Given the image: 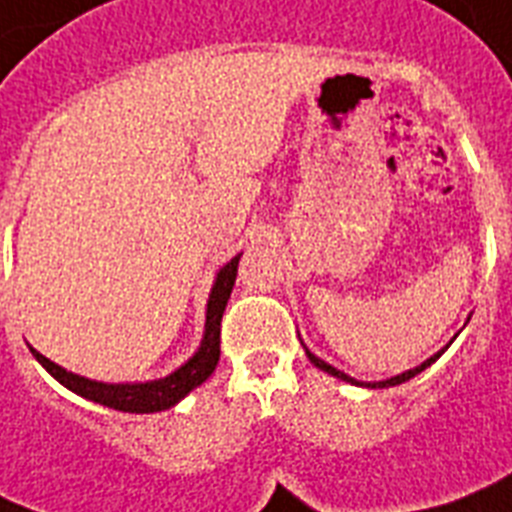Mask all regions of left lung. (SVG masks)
Here are the masks:
<instances>
[{"label": "left lung", "instance_id": "8db88e82", "mask_svg": "<svg viewBox=\"0 0 512 512\" xmlns=\"http://www.w3.org/2000/svg\"><path fill=\"white\" fill-rule=\"evenodd\" d=\"M306 353H308V350H306ZM439 356H442V350H439L437 356H432V358H429V361H424V363H421V366H416V369L405 371V374H400V377H392V379H387V382H379V387H387V384H390V387H395V384H403V382H408V379H413V377H416V374H421V371H424L426 366H432V363L437 361ZM308 361L314 363L316 369H322V371H327V374H332V377H337V379H345V382H356V379L345 377V374H342V371H337L335 366H329V363H324L322 358H316L314 353H308ZM374 387H377V384H374Z\"/></svg>", "mask_w": 512, "mask_h": 512}]
</instances>
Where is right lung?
Wrapping results in <instances>:
<instances>
[{"mask_svg":"<svg viewBox=\"0 0 512 512\" xmlns=\"http://www.w3.org/2000/svg\"><path fill=\"white\" fill-rule=\"evenodd\" d=\"M238 261L240 253L227 266H222L217 274V282L211 287L209 295V308H206V332L204 342L193 358L185 366L170 374V377L156 379V382H143V384H104L94 382V379L78 377L73 371H65L62 366L52 363L44 358L38 350L31 348L36 361L52 374L57 382H62L67 390L78 392L80 398L94 400V403L107 405L114 411L125 413H156L167 411L175 403L188 395L190 390H196L198 384H204L211 377V371L217 369L219 361V329H222V314H225L227 298L232 293L235 277H238Z\"/></svg>","mask_w":512,"mask_h":512,"instance_id":"obj_1","label":"right lung"}]
</instances>
